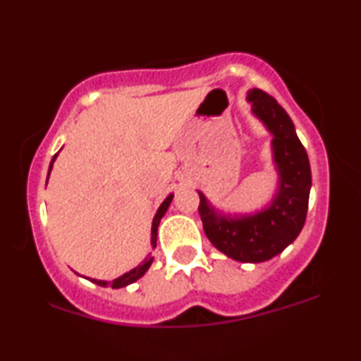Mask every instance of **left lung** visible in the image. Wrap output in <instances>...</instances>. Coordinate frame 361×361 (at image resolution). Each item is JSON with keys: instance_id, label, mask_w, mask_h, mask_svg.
<instances>
[{"instance_id": "1", "label": "left lung", "mask_w": 361, "mask_h": 361, "mask_svg": "<svg viewBox=\"0 0 361 361\" xmlns=\"http://www.w3.org/2000/svg\"><path fill=\"white\" fill-rule=\"evenodd\" d=\"M251 111L273 135L271 154L279 183L271 202L252 214H226L202 192L198 214L209 241L241 263H263L280 255L304 227L312 186L307 152L288 114L264 91H247Z\"/></svg>"}]
</instances>
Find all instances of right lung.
I'll list each match as a JSON object with an SVG mask.
<instances>
[{"mask_svg":"<svg viewBox=\"0 0 361 361\" xmlns=\"http://www.w3.org/2000/svg\"><path fill=\"white\" fill-rule=\"evenodd\" d=\"M56 157H57V154L52 157L51 166H49V175H51V169H52V166H54V161H56ZM49 175H47V180H49ZM171 200H173V193L168 195L166 200H164L163 204L159 205V209H157L154 219H152V227H151V246H152V247H156V241H157V227H159V222H161V219H163V215L166 214L168 207L171 205ZM152 259H154V258H152L151 255H147V258L144 259L142 263L137 264V267H135V268H132L130 271L123 273L122 276H118V279H115L114 281H105V280H97V279H90V281H93V283L100 285V287H106V285H110L111 288L127 287V285L134 283L135 280H139L140 276H142L144 273H146V271L149 270V267H151Z\"/></svg>","mask_w":361,"mask_h":361,"instance_id":"right-lung-1","label":"right lung"}]
</instances>
